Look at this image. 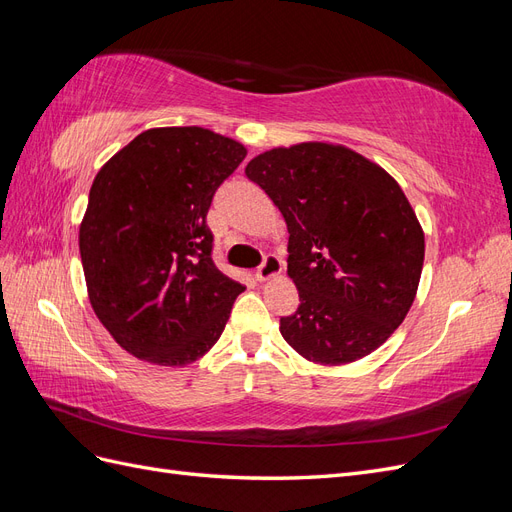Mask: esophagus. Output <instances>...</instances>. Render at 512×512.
Here are the masks:
<instances>
[{"label":"esophagus","mask_w":512,"mask_h":512,"mask_svg":"<svg viewBox=\"0 0 512 512\" xmlns=\"http://www.w3.org/2000/svg\"><path fill=\"white\" fill-rule=\"evenodd\" d=\"M282 267L284 265H282L280 258H277L275 254H267L265 260H262V265L256 269V280L258 282H267V280H271V277L280 275Z\"/></svg>","instance_id":"34e87169"}]
</instances>
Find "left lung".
Listing matches in <instances>:
<instances>
[{"label": "left lung", "instance_id": "left-lung-1", "mask_svg": "<svg viewBox=\"0 0 512 512\" xmlns=\"http://www.w3.org/2000/svg\"><path fill=\"white\" fill-rule=\"evenodd\" d=\"M288 226V275L299 309L280 318L307 361L344 365L380 348L416 297L425 235L404 190L342 145L301 143L245 166Z\"/></svg>", "mask_w": 512, "mask_h": 512}]
</instances>
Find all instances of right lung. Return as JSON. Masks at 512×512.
I'll use <instances>...</instances> for the list:
<instances>
[{"label": "right lung", "mask_w": 512, "mask_h": 512, "mask_svg": "<svg viewBox=\"0 0 512 512\" xmlns=\"http://www.w3.org/2000/svg\"><path fill=\"white\" fill-rule=\"evenodd\" d=\"M245 156L205 128H153L96 175L79 232L87 292L136 359L181 367L220 339L243 286L215 267L207 213Z\"/></svg>", "instance_id": "add662e5"}]
</instances>
